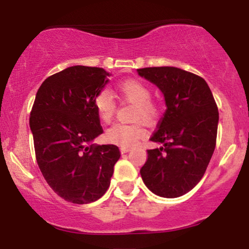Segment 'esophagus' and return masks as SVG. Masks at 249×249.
<instances>
[{"label": "esophagus", "mask_w": 249, "mask_h": 249, "mask_svg": "<svg viewBox=\"0 0 249 249\" xmlns=\"http://www.w3.org/2000/svg\"><path fill=\"white\" fill-rule=\"evenodd\" d=\"M130 151H131L130 147H122L121 148L122 153H127V152H130Z\"/></svg>", "instance_id": "1"}]
</instances>
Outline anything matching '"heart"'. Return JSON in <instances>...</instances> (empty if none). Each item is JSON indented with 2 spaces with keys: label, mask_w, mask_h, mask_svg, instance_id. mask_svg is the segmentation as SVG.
<instances>
[{
  "label": "heart",
  "mask_w": 249,
  "mask_h": 249,
  "mask_svg": "<svg viewBox=\"0 0 249 249\" xmlns=\"http://www.w3.org/2000/svg\"><path fill=\"white\" fill-rule=\"evenodd\" d=\"M118 92L123 98L136 104L133 119L152 124L158 117V107L151 99V90L146 84L137 79H126L118 84ZM95 107L103 122H108L115 115L116 102L108 90H102L95 97ZM145 134L138 124H115L105 132V139L123 147H131Z\"/></svg>",
  "instance_id": "heart-1"
}]
</instances>
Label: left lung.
I'll return each instance as SVG.
<instances>
[{"mask_svg":"<svg viewBox=\"0 0 249 249\" xmlns=\"http://www.w3.org/2000/svg\"><path fill=\"white\" fill-rule=\"evenodd\" d=\"M164 95L166 111L150 138L161 144L147 150L141 168L144 184L162 198H178L201 180L215 148L219 112L206 81L179 68L137 70Z\"/></svg>","mask_w":249,"mask_h":249,"instance_id":"left-lung-1","label":"left lung"}]
</instances>
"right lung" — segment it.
<instances>
[{"mask_svg":"<svg viewBox=\"0 0 249 249\" xmlns=\"http://www.w3.org/2000/svg\"><path fill=\"white\" fill-rule=\"evenodd\" d=\"M110 76L102 68H67L42 83L31 110L39 170L53 192L72 204L102 198L121 158L116 145L92 144L103 133L93 101Z\"/></svg>","mask_w":249,"mask_h":249,"instance_id":"1","label":"right lung"}]
</instances>
